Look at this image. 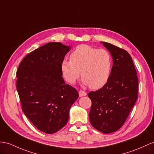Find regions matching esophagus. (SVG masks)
Listing matches in <instances>:
<instances>
[{
    "label": "esophagus",
    "mask_w": 154,
    "mask_h": 154,
    "mask_svg": "<svg viewBox=\"0 0 154 154\" xmlns=\"http://www.w3.org/2000/svg\"><path fill=\"white\" fill-rule=\"evenodd\" d=\"M87 95V93H86L85 91H82V90H80L79 91V96L80 97H83V96H86Z\"/></svg>",
    "instance_id": "1"
}]
</instances>
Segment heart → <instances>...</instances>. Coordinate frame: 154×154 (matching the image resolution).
<instances>
[{
  "label": "heart",
  "instance_id": "b5f03b06",
  "mask_svg": "<svg viewBox=\"0 0 154 154\" xmlns=\"http://www.w3.org/2000/svg\"><path fill=\"white\" fill-rule=\"evenodd\" d=\"M70 58L64 59L61 63L63 76L69 84L76 83L80 71L83 84L93 89L103 87L109 80L112 59L107 50L80 45L71 53Z\"/></svg>",
  "mask_w": 154,
  "mask_h": 154
}]
</instances>
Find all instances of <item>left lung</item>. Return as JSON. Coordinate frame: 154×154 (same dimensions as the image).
<instances>
[{
	"label": "left lung",
	"instance_id": "1",
	"mask_svg": "<svg viewBox=\"0 0 154 154\" xmlns=\"http://www.w3.org/2000/svg\"><path fill=\"white\" fill-rule=\"evenodd\" d=\"M100 43L110 53L113 65L107 83L88 93L92 102L89 118L94 128L107 134L124 124L137 99L138 81L128 52L109 43Z\"/></svg>",
	"mask_w": 154,
	"mask_h": 154
}]
</instances>
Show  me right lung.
Wrapping results in <instances>:
<instances>
[{
  "mask_svg": "<svg viewBox=\"0 0 154 154\" xmlns=\"http://www.w3.org/2000/svg\"><path fill=\"white\" fill-rule=\"evenodd\" d=\"M71 47L50 42L29 54L17 70L16 88L22 110L38 130L57 132L69 120L76 89L66 84L61 63Z\"/></svg>",
  "mask_w": 154,
  "mask_h": 154,
  "instance_id": "right-lung-1",
  "label": "right lung"
}]
</instances>
